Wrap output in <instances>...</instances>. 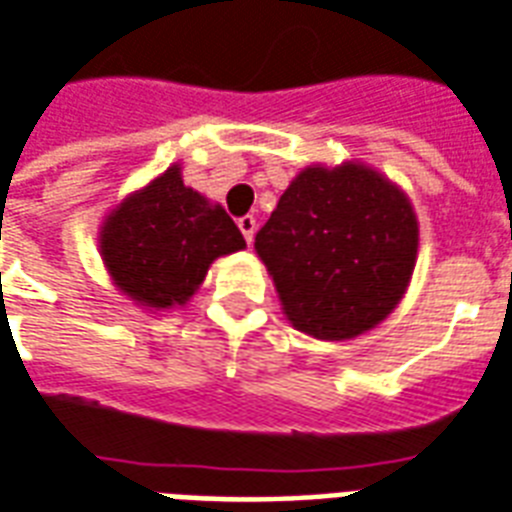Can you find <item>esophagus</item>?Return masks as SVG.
Masks as SVG:
<instances>
[{
	"label": "esophagus",
	"instance_id": "esophagus-1",
	"mask_svg": "<svg viewBox=\"0 0 512 512\" xmlns=\"http://www.w3.org/2000/svg\"><path fill=\"white\" fill-rule=\"evenodd\" d=\"M237 226H240V232H242V237H245V242L251 245L253 234H256V218H253V215H242V218H237Z\"/></svg>",
	"mask_w": 512,
	"mask_h": 512
}]
</instances>
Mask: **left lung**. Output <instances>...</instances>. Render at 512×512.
I'll return each mask as SVG.
<instances>
[{
    "label": "left lung",
    "instance_id": "1",
    "mask_svg": "<svg viewBox=\"0 0 512 512\" xmlns=\"http://www.w3.org/2000/svg\"><path fill=\"white\" fill-rule=\"evenodd\" d=\"M418 251L410 199L361 164L307 167L256 234L288 321L321 340H351L405 294Z\"/></svg>",
    "mask_w": 512,
    "mask_h": 512
}]
</instances>
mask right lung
Here are the masks:
<instances>
[{
    "label": "right lung",
    "mask_w": 512,
    "mask_h": 512,
    "mask_svg": "<svg viewBox=\"0 0 512 512\" xmlns=\"http://www.w3.org/2000/svg\"><path fill=\"white\" fill-rule=\"evenodd\" d=\"M99 248L115 286L145 307L186 305L218 256L242 251L240 229L221 205L183 186L169 167L107 215Z\"/></svg>",
    "instance_id": "obj_1"
}]
</instances>
